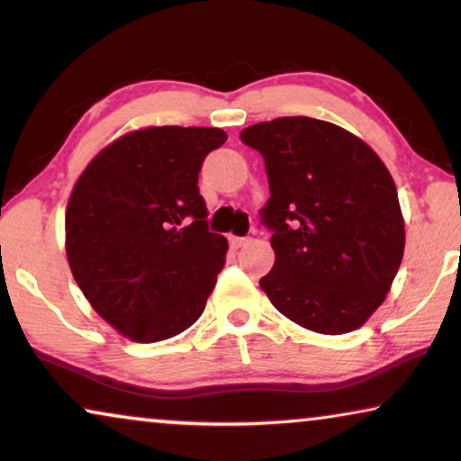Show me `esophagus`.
<instances>
[{"label": "esophagus", "instance_id": "1", "mask_svg": "<svg viewBox=\"0 0 461 461\" xmlns=\"http://www.w3.org/2000/svg\"><path fill=\"white\" fill-rule=\"evenodd\" d=\"M229 241H230L232 248L239 249V248H243V245H248L249 239H248V237H235V235H230Z\"/></svg>", "mask_w": 461, "mask_h": 461}]
</instances>
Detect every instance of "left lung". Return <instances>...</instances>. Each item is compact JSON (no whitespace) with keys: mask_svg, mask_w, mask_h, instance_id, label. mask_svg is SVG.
Returning <instances> with one entry per match:
<instances>
[{"mask_svg":"<svg viewBox=\"0 0 461 461\" xmlns=\"http://www.w3.org/2000/svg\"><path fill=\"white\" fill-rule=\"evenodd\" d=\"M241 140L264 157L275 267L260 279L276 311L338 336L361 327L393 285L405 220L393 176L348 130L312 117L249 125Z\"/></svg>","mask_w":461,"mask_h":461,"instance_id":"left-lung-1","label":"left lung"}]
</instances>
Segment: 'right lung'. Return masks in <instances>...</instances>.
I'll return each instance as SVG.
<instances>
[{
	"label": "right lung",
	"instance_id": "obj_1",
	"mask_svg": "<svg viewBox=\"0 0 461 461\" xmlns=\"http://www.w3.org/2000/svg\"><path fill=\"white\" fill-rule=\"evenodd\" d=\"M220 128H142L100 150L68 197L67 260L94 311L131 342H161L203 312L229 241L199 194Z\"/></svg>",
	"mask_w": 461,
	"mask_h": 461
}]
</instances>
